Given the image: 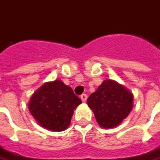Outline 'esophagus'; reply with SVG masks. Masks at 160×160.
<instances>
[{"label":"esophagus","mask_w":160,"mask_h":160,"mask_svg":"<svg viewBox=\"0 0 160 160\" xmlns=\"http://www.w3.org/2000/svg\"><path fill=\"white\" fill-rule=\"evenodd\" d=\"M80 98H81L82 102H86L87 99V94H82V95L80 96Z\"/></svg>","instance_id":"obj_1"}]
</instances>
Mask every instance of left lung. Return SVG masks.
<instances>
[{
  "mask_svg": "<svg viewBox=\"0 0 160 160\" xmlns=\"http://www.w3.org/2000/svg\"><path fill=\"white\" fill-rule=\"evenodd\" d=\"M98 123L104 128H112L127 118L133 108V95L117 81H103L87 99Z\"/></svg>",
  "mask_w": 160,
  "mask_h": 160,
  "instance_id": "obj_1",
  "label": "left lung"
}]
</instances>
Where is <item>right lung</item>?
Listing matches in <instances>:
<instances>
[{
  "mask_svg": "<svg viewBox=\"0 0 160 160\" xmlns=\"http://www.w3.org/2000/svg\"><path fill=\"white\" fill-rule=\"evenodd\" d=\"M81 99L61 80L47 82L34 92L28 104L38 123L49 130L63 131L70 125Z\"/></svg>",
  "mask_w": 160,
  "mask_h": 160,
  "instance_id": "1",
  "label": "right lung"
}]
</instances>
